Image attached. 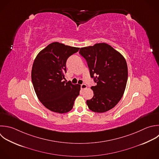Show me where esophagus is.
I'll list each match as a JSON object with an SVG mask.
<instances>
[{
    "label": "esophagus",
    "instance_id": "34e87169",
    "mask_svg": "<svg viewBox=\"0 0 159 159\" xmlns=\"http://www.w3.org/2000/svg\"><path fill=\"white\" fill-rule=\"evenodd\" d=\"M86 88H87L86 84H82L81 85V89L82 90H84V89H86Z\"/></svg>",
    "mask_w": 159,
    "mask_h": 159
}]
</instances>
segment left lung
Returning <instances> with one entry per match:
<instances>
[{"label":"left lung","mask_w":159,"mask_h":159,"mask_svg":"<svg viewBox=\"0 0 159 159\" xmlns=\"http://www.w3.org/2000/svg\"><path fill=\"white\" fill-rule=\"evenodd\" d=\"M79 53L86 60L90 76L96 83L91 88L93 97L86 101L89 109L98 113L111 109L126 87L128 70L124 57L105 43L81 48Z\"/></svg>","instance_id":"8db88e82"}]
</instances>
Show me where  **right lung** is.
<instances>
[{
  "mask_svg": "<svg viewBox=\"0 0 159 159\" xmlns=\"http://www.w3.org/2000/svg\"><path fill=\"white\" fill-rule=\"evenodd\" d=\"M79 49L53 42L40 52L34 60L31 75L34 90L43 105L53 112H69L80 94V85L64 81L67 59Z\"/></svg>",
  "mask_w": 159,
  "mask_h": 159,
  "instance_id": "obj_1",
  "label": "right lung"
}]
</instances>
